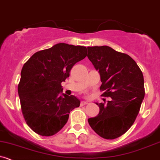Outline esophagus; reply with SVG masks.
I'll list each match as a JSON object with an SVG mask.
<instances>
[{
	"instance_id": "obj_1",
	"label": "esophagus",
	"mask_w": 160,
	"mask_h": 160,
	"mask_svg": "<svg viewBox=\"0 0 160 160\" xmlns=\"http://www.w3.org/2000/svg\"><path fill=\"white\" fill-rule=\"evenodd\" d=\"M88 103L87 101H81L80 102V106H84V105H87V104Z\"/></svg>"
}]
</instances>
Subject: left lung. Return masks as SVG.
<instances>
[{"instance_id": "obj_1", "label": "left lung", "mask_w": 160, "mask_h": 160, "mask_svg": "<svg viewBox=\"0 0 160 160\" xmlns=\"http://www.w3.org/2000/svg\"><path fill=\"white\" fill-rule=\"evenodd\" d=\"M89 60L100 75L102 97L107 102L97 117L88 119L94 132L106 139L120 137L132 127L145 96L144 79L135 60L108 46L88 47Z\"/></svg>"}]
</instances>
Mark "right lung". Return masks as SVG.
I'll list each match as a JSON object with an SVG mask.
<instances>
[{
	"label": "right lung",
	"mask_w": 160,
	"mask_h": 160,
	"mask_svg": "<svg viewBox=\"0 0 160 160\" xmlns=\"http://www.w3.org/2000/svg\"><path fill=\"white\" fill-rule=\"evenodd\" d=\"M87 57V48L60 43L35 53L23 64L18 84L22 113L28 127L43 137L58 132L80 101L63 92L61 83L75 63Z\"/></svg>",
	"instance_id": "1"
}]
</instances>
